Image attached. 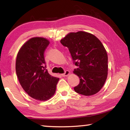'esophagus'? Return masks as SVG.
Returning <instances> with one entry per match:
<instances>
[{
  "label": "esophagus",
  "instance_id": "esophagus-1",
  "mask_svg": "<svg viewBox=\"0 0 130 130\" xmlns=\"http://www.w3.org/2000/svg\"><path fill=\"white\" fill-rule=\"evenodd\" d=\"M69 74H70V72H69V70H65L64 73L62 74V76H67L69 75Z\"/></svg>",
  "mask_w": 130,
  "mask_h": 130
}]
</instances>
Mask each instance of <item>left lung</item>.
Segmentation results:
<instances>
[{"mask_svg": "<svg viewBox=\"0 0 130 130\" xmlns=\"http://www.w3.org/2000/svg\"><path fill=\"white\" fill-rule=\"evenodd\" d=\"M71 54L74 65L73 73L80 78L74 91L91 96L102 88L108 75V56L104 46L96 36L89 32H70L61 40Z\"/></svg>", "mask_w": 130, "mask_h": 130, "instance_id": "obj_1", "label": "left lung"}]
</instances>
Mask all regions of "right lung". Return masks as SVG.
Segmentation results:
<instances>
[{
  "instance_id": "right-lung-1",
  "label": "right lung",
  "mask_w": 130,
  "mask_h": 130,
  "mask_svg": "<svg viewBox=\"0 0 130 130\" xmlns=\"http://www.w3.org/2000/svg\"><path fill=\"white\" fill-rule=\"evenodd\" d=\"M50 42L42 37H34L23 44L18 53L15 69L20 84L30 97L39 101L54 95L59 78L46 69L44 52Z\"/></svg>"
}]
</instances>
